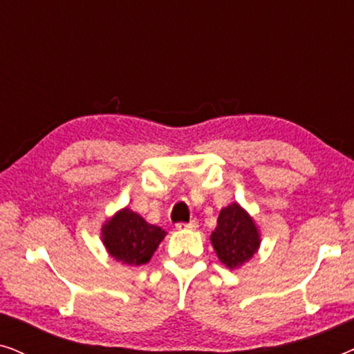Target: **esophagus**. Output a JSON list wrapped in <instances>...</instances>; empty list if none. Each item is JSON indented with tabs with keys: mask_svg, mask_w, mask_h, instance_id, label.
<instances>
[{
	"mask_svg": "<svg viewBox=\"0 0 354 354\" xmlns=\"http://www.w3.org/2000/svg\"><path fill=\"white\" fill-rule=\"evenodd\" d=\"M178 230H195L198 227V221L196 219H192L188 222H178V224L176 225Z\"/></svg>",
	"mask_w": 354,
	"mask_h": 354,
	"instance_id": "obj_1",
	"label": "esophagus"
}]
</instances>
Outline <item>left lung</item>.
Here are the masks:
<instances>
[{
    "mask_svg": "<svg viewBox=\"0 0 354 354\" xmlns=\"http://www.w3.org/2000/svg\"><path fill=\"white\" fill-rule=\"evenodd\" d=\"M211 241L221 263L235 269L253 258L259 246V234L253 219L234 203L221 211Z\"/></svg>",
    "mask_w": 354,
    "mask_h": 354,
    "instance_id": "1",
    "label": "left lung"
}]
</instances>
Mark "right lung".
I'll list each match as a JSON object with an SVG mask.
<instances>
[{
  "label": "right lung",
  "instance_id": "add662e5",
  "mask_svg": "<svg viewBox=\"0 0 354 354\" xmlns=\"http://www.w3.org/2000/svg\"><path fill=\"white\" fill-rule=\"evenodd\" d=\"M166 235L161 227L143 221L137 212L119 211L103 227V241L109 254L127 266L147 264Z\"/></svg>",
  "mask_w": 354,
  "mask_h": 354
}]
</instances>
